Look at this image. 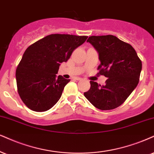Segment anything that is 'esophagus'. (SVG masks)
Here are the masks:
<instances>
[{
	"instance_id": "esophagus-1",
	"label": "esophagus",
	"mask_w": 154,
	"mask_h": 154,
	"mask_svg": "<svg viewBox=\"0 0 154 154\" xmlns=\"http://www.w3.org/2000/svg\"><path fill=\"white\" fill-rule=\"evenodd\" d=\"M73 79H75V80H76V81H80V80H81V78H80V77H74Z\"/></svg>"
}]
</instances>
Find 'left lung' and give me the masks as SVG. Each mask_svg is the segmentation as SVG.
Wrapping results in <instances>:
<instances>
[{"label":"left lung","instance_id":"1","mask_svg":"<svg viewBox=\"0 0 154 154\" xmlns=\"http://www.w3.org/2000/svg\"><path fill=\"white\" fill-rule=\"evenodd\" d=\"M87 42L98 54L100 61L98 74L108 79L103 86L91 81V88L84 93L85 97L98 109H114L137 86L142 69L141 60L131 45L114 35H93Z\"/></svg>","mask_w":154,"mask_h":154}]
</instances>
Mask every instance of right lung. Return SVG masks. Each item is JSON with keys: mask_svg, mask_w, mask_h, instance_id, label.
<instances>
[{"mask_svg": "<svg viewBox=\"0 0 154 154\" xmlns=\"http://www.w3.org/2000/svg\"><path fill=\"white\" fill-rule=\"evenodd\" d=\"M88 36L51 34L30 45L23 55L16 72L18 92L32 111L42 112L54 106L70 79L56 76L60 63Z\"/></svg>", "mask_w": 154, "mask_h": 154, "instance_id": "add662e5", "label": "right lung"}]
</instances>
